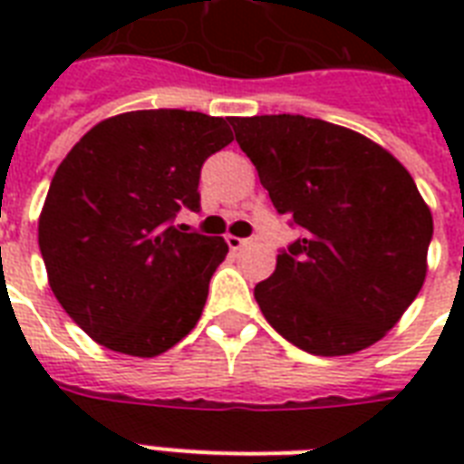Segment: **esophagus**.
Segmentation results:
<instances>
[{"mask_svg":"<svg viewBox=\"0 0 464 464\" xmlns=\"http://www.w3.org/2000/svg\"><path fill=\"white\" fill-rule=\"evenodd\" d=\"M226 243H228V247H231V250H240V247H246L250 240L238 238V236H226Z\"/></svg>","mask_w":464,"mask_h":464,"instance_id":"obj_1","label":"esophagus"}]
</instances>
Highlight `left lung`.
<instances>
[{
    "label": "left lung",
    "instance_id": "left-lung-1",
    "mask_svg": "<svg viewBox=\"0 0 464 464\" xmlns=\"http://www.w3.org/2000/svg\"><path fill=\"white\" fill-rule=\"evenodd\" d=\"M231 125L275 209L301 228L255 286L262 315L315 356L375 344L426 276L433 218L407 168L324 120L255 115Z\"/></svg>",
    "mask_w": 464,
    "mask_h": 464
}]
</instances>
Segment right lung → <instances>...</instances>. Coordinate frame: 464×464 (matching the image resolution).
I'll return each mask as SVG.
<instances>
[{
	"mask_svg": "<svg viewBox=\"0 0 464 464\" xmlns=\"http://www.w3.org/2000/svg\"><path fill=\"white\" fill-rule=\"evenodd\" d=\"M231 120L134 111L98 122L62 160L38 221L50 289L98 344L159 356L197 324L224 238L173 226L199 211L204 160Z\"/></svg>",
	"mask_w": 464,
	"mask_h": 464,
	"instance_id": "obj_1",
	"label": "right lung"
}]
</instances>
